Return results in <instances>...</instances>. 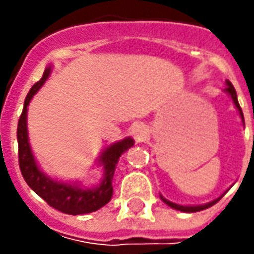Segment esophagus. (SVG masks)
I'll use <instances>...</instances> for the list:
<instances>
[{"label":"esophagus","instance_id":"1","mask_svg":"<svg viewBox=\"0 0 254 254\" xmlns=\"http://www.w3.org/2000/svg\"><path fill=\"white\" fill-rule=\"evenodd\" d=\"M131 134H132V137L135 138V141L141 142L147 138V134H148V131H147L145 126H142V124H135V126H132Z\"/></svg>","mask_w":254,"mask_h":254}]
</instances>
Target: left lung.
Wrapping results in <instances>:
<instances>
[{"instance_id":"8db88e82","label":"left lung","mask_w":254,"mask_h":254,"mask_svg":"<svg viewBox=\"0 0 254 254\" xmlns=\"http://www.w3.org/2000/svg\"><path fill=\"white\" fill-rule=\"evenodd\" d=\"M226 83V87L223 89V92L226 93L228 96H229L230 99H232V102H233V104H235V107H236V110H238V113H239L240 119H242V123H243V126H245V119H243V112H242V109H240L239 106V102H238V96H236V90H235V87H233V84L230 83L229 80H226L225 82ZM254 117V116H253ZM225 195V193H223ZM223 195H220V196H218L216 199L210 200V202H208V203H200V205H181V203H175V202H171V200L165 199L164 196H162L161 193H160V198H161V200L165 203V205H168L170 208H172V209L175 210H180V212H185V213H193V212H199V210H203V209H208V208H210L212 205H215L218 200L223 196Z\"/></svg>"}]
</instances>
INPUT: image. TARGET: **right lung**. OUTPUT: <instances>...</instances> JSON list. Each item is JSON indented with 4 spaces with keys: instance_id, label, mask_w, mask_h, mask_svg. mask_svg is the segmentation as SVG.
Instances as JSON below:
<instances>
[{
    "instance_id": "add662e5",
    "label": "right lung",
    "mask_w": 254,
    "mask_h": 254,
    "mask_svg": "<svg viewBox=\"0 0 254 254\" xmlns=\"http://www.w3.org/2000/svg\"><path fill=\"white\" fill-rule=\"evenodd\" d=\"M54 64L45 67L42 79L35 83L28 93L24 103V110L18 122V151H19V168L25 182L41 198L55 209L67 215H84L96 212L109 203L113 196V177L123 152L134 145L131 137H126L120 141L106 145L96 158V165L103 168V178L96 185H84L80 181H62L52 178L45 174L35 158L29 135H28V106L39 89L52 73Z\"/></svg>"
}]
</instances>
